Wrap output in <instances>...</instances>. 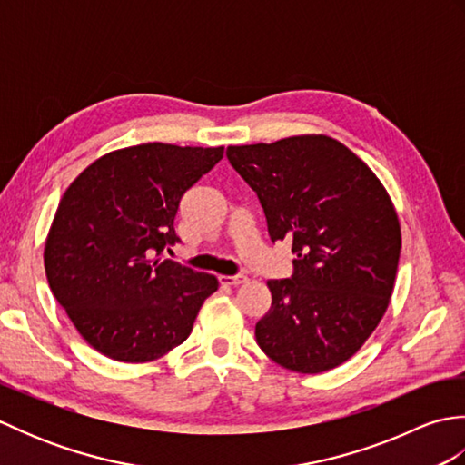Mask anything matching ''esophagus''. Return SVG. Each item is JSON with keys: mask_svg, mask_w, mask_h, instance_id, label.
<instances>
[{"mask_svg": "<svg viewBox=\"0 0 465 465\" xmlns=\"http://www.w3.org/2000/svg\"><path fill=\"white\" fill-rule=\"evenodd\" d=\"M245 282H248L245 275H220V283L222 285H232V288H235V285H242Z\"/></svg>", "mask_w": 465, "mask_h": 465, "instance_id": "esophagus-1", "label": "esophagus"}]
</instances>
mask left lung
<instances>
[{
	"mask_svg": "<svg viewBox=\"0 0 465 465\" xmlns=\"http://www.w3.org/2000/svg\"><path fill=\"white\" fill-rule=\"evenodd\" d=\"M225 155L258 195L272 242L290 240L295 255L292 278L268 282L258 345L298 373L338 368L378 328L393 292L401 232L388 192L328 135L230 145Z\"/></svg>",
	"mask_w": 465,
	"mask_h": 465,
	"instance_id": "left-lung-1",
	"label": "left lung"
}]
</instances>
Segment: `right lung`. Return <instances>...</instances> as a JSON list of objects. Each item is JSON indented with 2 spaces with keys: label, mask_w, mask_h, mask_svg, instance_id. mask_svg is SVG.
I'll return each mask as SVG.
<instances>
[{
  "label": "right lung",
  "mask_w": 465,
  "mask_h": 465,
  "mask_svg": "<svg viewBox=\"0 0 465 465\" xmlns=\"http://www.w3.org/2000/svg\"><path fill=\"white\" fill-rule=\"evenodd\" d=\"M223 147L142 143L75 177L49 227V288L82 338L115 361L162 358L187 340L215 275L163 260L183 193Z\"/></svg>",
  "instance_id": "right-lung-1"
}]
</instances>
